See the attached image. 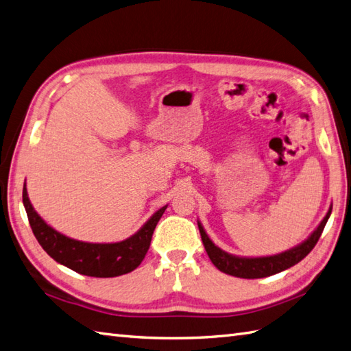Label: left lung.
<instances>
[{
    "label": "left lung",
    "instance_id": "obj_1",
    "mask_svg": "<svg viewBox=\"0 0 351 351\" xmlns=\"http://www.w3.org/2000/svg\"><path fill=\"white\" fill-rule=\"evenodd\" d=\"M330 213H332V206L329 208L328 214H326L324 218L322 219V223L317 226V229L309 234L304 242H300L299 245L293 247L287 251H282L280 254L265 256V257H241V256L229 254V252H226L224 250L218 248L215 243L209 239V236L206 234L205 229H203L200 221H197V226L200 230L203 245H205V250L208 252L210 262L214 263L217 269H219V271L227 275L238 276V278L254 280V278H265V276H271V275L286 271V269L295 266L304 257H306L309 252H311V250L315 247L317 241H319V238L322 236V232L324 229L326 223H328Z\"/></svg>",
    "mask_w": 351,
    "mask_h": 351
}]
</instances>
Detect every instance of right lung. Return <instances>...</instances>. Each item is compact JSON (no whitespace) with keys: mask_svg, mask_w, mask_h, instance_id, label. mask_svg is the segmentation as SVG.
<instances>
[{"mask_svg":"<svg viewBox=\"0 0 351 351\" xmlns=\"http://www.w3.org/2000/svg\"><path fill=\"white\" fill-rule=\"evenodd\" d=\"M28 221L42 248L55 262L67 266L77 274L95 276V278H112L134 271L142 263L149 250L152 233L167 208L162 206L146 221L133 236L113 243H93L71 239L53 227L49 226L32 208L28 199L27 184L22 191Z\"/></svg>","mask_w":351,"mask_h":351,"instance_id":"right-lung-1","label":"right lung"}]
</instances>
